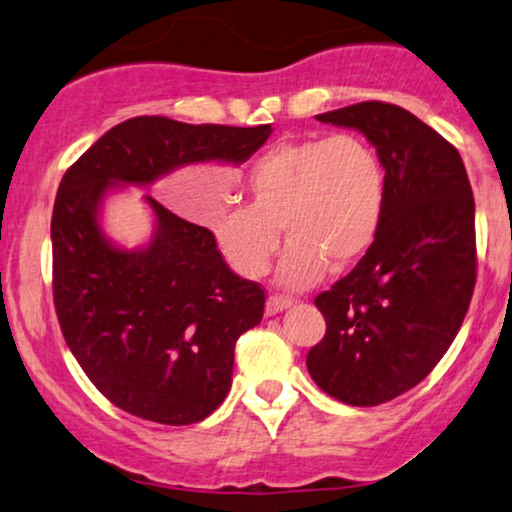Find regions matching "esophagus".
<instances>
[{
    "mask_svg": "<svg viewBox=\"0 0 512 512\" xmlns=\"http://www.w3.org/2000/svg\"><path fill=\"white\" fill-rule=\"evenodd\" d=\"M295 304V299L292 297H283V295H271L267 299V316H276V313H281L285 309H290V306Z\"/></svg>",
    "mask_w": 512,
    "mask_h": 512,
    "instance_id": "1",
    "label": "esophagus"
}]
</instances>
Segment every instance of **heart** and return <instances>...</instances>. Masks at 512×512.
<instances>
[{
	"label": "heart",
	"mask_w": 512,
	"mask_h": 512,
	"mask_svg": "<svg viewBox=\"0 0 512 512\" xmlns=\"http://www.w3.org/2000/svg\"><path fill=\"white\" fill-rule=\"evenodd\" d=\"M248 203L227 201L208 220L215 248L243 278H260L283 236L278 283L309 288L327 267L344 271L377 241L386 170L358 133L285 140L245 170Z\"/></svg>",
	"instance_id": "obj_1"
}]
</instances>
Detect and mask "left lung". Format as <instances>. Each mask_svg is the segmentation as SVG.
I'll return each instance as SVG.
<instances>
[{
	"label": "left lung",
	"instance_id": "left-lung-1",
	"mask_svg": "<svg viewBox=\"0 0 512 512\" xmlns=\"http://www.w3.org/2000/svg\"><path fill=\"white\" fill-rule=\"evenodd\" d=\"M316 119L363 133L386 170L377 241L316 297L327 330L306 356L327 395L372 407L426 379L466 318L478 262L473 189L459 152L403 107L370 100Z\"/></svg>",
	"mask_w": 512,
	"mask_h": 512
}]
</instances>
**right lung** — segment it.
Masks as SVG:
<instances>
[{
	"label": "right lung",
	"instance_id": "add662e5",
	"mask_svg": "<svg viewBox=\"0 0 512 512\" xmlns=\"http://www.w3.org/2000/svg\"><path fill=\"white\" fill-rule=\"evenodd\" d=\"M269 135L271 124L135 117L102 135L60 180L51 217L60 330L93 386L124 412L166 426L213 414L231 388L236 339L262 320L264 290L227 267L210 229L149 194L152 238L119 248L102 231V203L182 166H241Z\"/></svg>",
	"mask_w": 512,
	"mask_h": 512
}]
</instances>
